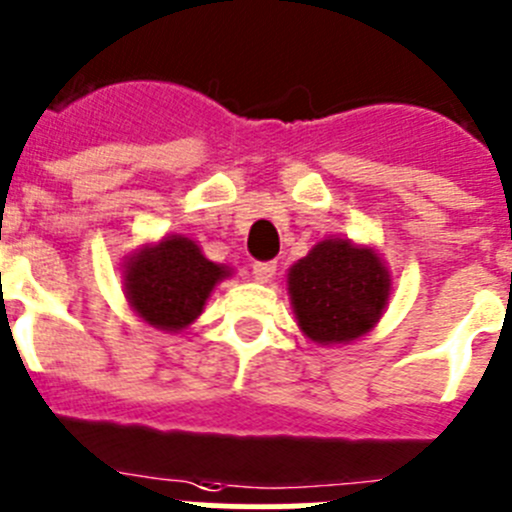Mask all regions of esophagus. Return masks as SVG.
<instances>
[{
  "instance_id": "obj_1",
  "label": "esophagus",
  "mask_w": 512,
  "mask_h": 512,
  "mask_svg": "<svg viewBox=\"0 0 512 512\" xmlns=\"http://www.w3.org/2000/svg\"><path fill=\"white\" fill-rule=\"evenodd\" d=\"M276 274V264L266 261V264H253V279L259 281V284H269Z\"/></svg>"
}]
</instances>
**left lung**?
<instances>
[{
    "mask_svg": "<svg viewBox=\"0 0 512 512\" xmlns=\"http://www.w3.org/2000/svg\"><path fill=\"white\" fill-rule=\"evenodd\" d=\"M287 289L299 330L314 345H348L378 325L393 281L373 246L330 236L289 269Z\"/></svg>",
    "mask_w": 512,
    "mask_h": 512,
    "instance_id": "8db88e82",
    "label": "left lung"
}]
</instances>
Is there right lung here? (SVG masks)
I'll return each instance as SVG.
<instances>
[{"mask_svg":"<svg viewBox=\"0 0 512 512\" xmlns=\"http://www.w3.org/2000/svg\"><path fill=\"white\" fill-rule=\"evenodd\" d=\"M228 276H233L231 266L205 259L198 241L180 233L142 243L121 266L131 312L170 335L198 320L213 289Z\"/></svg>","mask_w":512,"mask_h":512,"instance_id":"1","label":"right lung"}]
</instances>
